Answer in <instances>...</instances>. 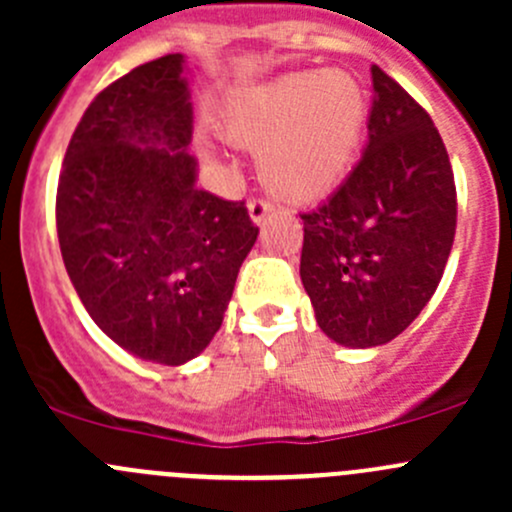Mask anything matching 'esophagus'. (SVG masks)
<instances>
[{
	"label": "esophagus",
	"instance_id": "1",
	"mask_svg": "<svg viewBox=\"0 0 512 512\" xmlns=\"http://www.w3.org/2000/svg\"><path fill=\"white\" fill-rule=\"evenodd\" d=\"M247 213H250V220L255 225H262L267 220V215L272 213V205L267 200H250L247 203Z\"/></svg>",
	"mask_w": 512,
	"mask_h": 512
}]
</instances>
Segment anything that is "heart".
I'll return each instance as SVG.
<instances>
[{
	"label": "heart",
	"instance_id": "obj_1",
	"mask_svg": "<svg viewBox=\"0 0 512 512\" xmlns=\"http://www.w3.org/2000/svg\"><path fill=\"white\" fill-rule=\"evenodd\" d=\"M369 101L352 74L302 71L245 91L227 111V141L257 151L272 193L297 203L327 198L347 180L364 141ZM215 163L213 148L200 146Z\"/></svg>",
	"mask_w": 512,
	"mask_h": 512
}]
</instances>
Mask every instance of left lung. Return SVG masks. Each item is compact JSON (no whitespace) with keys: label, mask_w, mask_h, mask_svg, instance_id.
<instances>
[{"label":"left lung","mask_w":512,"mask_h":512,"mask_svg":"<svg viewBox=\"0 0 512 512\" xmlns=\"http://www.w3.org/2000/svg\"><path fill=\"white\" fill-rule=\"evenodd\" d=\"M369 143L349 178L302 213L299 277L332 342L371 349L421 314L456 235V183L431 116L371 66Z\"/></svg>","instance_id":"left-lung-1"}]
</instances>
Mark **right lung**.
Masks as SVG:
<instances>
[{
  "instance_id": "obj_1",
  "label": "right lung",
  "mask_w": 512,
  "mask_h": 512,
  "mask_svg": "<svg viewBox=\"0 0 512 512\" xmlns=\"http://www.w3.org/2000/svg\"><path fill=\"white\" fill-rule=\"evenodd\" d=\"M188 64L160 56L103 89L76 126L56 190L66 272L108 339L180 366L220 329L257 240L245 203L195 185Z\"/></svg>"
}]
</instances>
